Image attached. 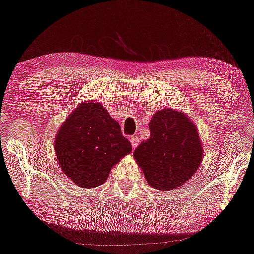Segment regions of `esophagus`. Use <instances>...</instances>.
<instances>
[{
    "label": "esophagus",
    "instance_id": "34e87169",
    "mask_svg": "<svg viewBox=\"0 0 254 254\" xmlns=\"http://www.w3.org/2000/svg\"><path fill=\"white\" fill-rule=\"evenodd\" d=\"M129 141H130V143H131V147H133L134 149L137 147L138 145V142H140V138H138L137 136H130L129 137Z\"/></svg>",
    "mask_w": 254,
    "mask_h": 254
}]
</instances>
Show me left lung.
Returning a JSON list of instances; mask_svg holds the SVG:
<instances>
[{
  "label": "left lung",
  "mask_w": 254,
  "mask_h": 254,
  "mask_svg": "<svg viewBox=\"0 0 254 254\" xmlns=\"http://www.w3.org/2000/svg\"><path fill=\"white\" fill-rule=\"evenodd\" d=\"M150 137L134 150V158L151 187L171 190L192 178L202 162L195 125L182 111L163 109L149 123Z\"/></svg>",
  "instance_id": "1"
}]
</instances>
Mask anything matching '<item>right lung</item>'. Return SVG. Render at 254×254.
Segmentation results:
<instances>
[{
  "mask_svg": "<svg viewBox=\"0 0 254 254\" xmlns=\"http://www.w3.org/2000/svg\"><path fill=\"white\" fill-rule=\"evenodd\" d=\"M54 148L62 171L82 189L105 183L113 165L131 151L119 123L96 102L81 103L69 114Z\"/></svg>",
  "mask_w": 254,
  "mask_h": 254,
  "instance_id": "obj_1",
  "label": "right lung"
}]
</instances>
